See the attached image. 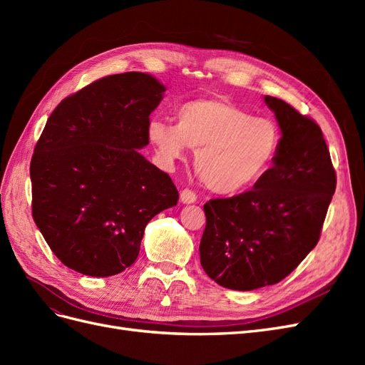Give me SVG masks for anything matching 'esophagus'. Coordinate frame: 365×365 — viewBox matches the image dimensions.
<instances>
[{
	"label": "esophagus",
	"instance_id": "34e87169",
	"mask_svg": "<svg viewBox=\"0 0 365 365\" xmlns=\"http://www.w3.org/2000/svg\"><path fill=\"white\" fill-rule=\"evenodd\" d=\"M196 193L193 192V190H190V189H184L182 192H181V195H180V201L182 202V204H193V202H196Z\"/></svg>",
	"mask_w": 365,
	"mask_h": 365
}]
</instances>
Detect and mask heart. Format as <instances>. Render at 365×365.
Segmentation results:
<instances>
[{"instance_id":"heart-1","label":"heart","mask_w":365,"mask_h":365,"mask_svg":"<svg viewBox=\"0 0 365 365\" xmlns=\"http://www.w3.org/2000/svg\"><path fill=\"white\" fill-rule=\"evenodd\" d=\"M149 141L164 164L182 160L187 148L196 150L201 181L220 195L244 192L269 170L282 143L274 120L252 117L224 98L205 97L176 109V125L152 120Z\"/></svg>"}]
</instances>
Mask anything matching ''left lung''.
<instances>
[{"label":"left lung","mask_w":365,"mask_h":365,"mask_svg":"<svg viewBox=\"0 0 365 365\" xmlns=\"http://www.w3.org/2000/svg\"><path fill=\"white\" fill-rule=\"evenodd\" d=\"M282 143L252 190L204 205L201 264L217 284L252 291L279 283L311 252L336 187L323 132L314 120L271 96Z\"/></svg>","instance_id":"obj_1"}]
</instances>
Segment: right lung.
Instances as JSON below:
<instances>
[{
  "label": "right lung",
  "instance_id": "add662e5",
  "mask_svg": "<svg viewBox=\"0 0 365 365\" xmlns=\"http://www.w3.org/2000/svg\"><path fill=\"white\" fill-rule=\"evenodd\" d=\"M165 86L148 73L106 76L56 106L30 164L31 212L65 267L109 277L135 262L149 220L178 202L140 149Z\"/></svg>",
  "mask_w": 365,
  "mask_h": 365
}]
</instances>
